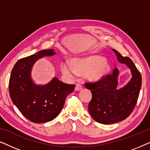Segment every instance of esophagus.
Listing matches in <instances>:
<instances>
[{
	"instance_id": "obj_1",
	"label": "esophagus",
	"mask_w": 150,
	"mask_h": 150,
	"mask_svg": "<svg viewBox=\"0 0 150 150\" xmlns=\"http://www.w3.org/2000/svg\"><path fill=\"white\" fill-rule=\"evenodd\" d=\"M83 89V87H82V85L81 84H76V87H75V90L76 91H81V90Z\"/></svg>"
}]
</instances>
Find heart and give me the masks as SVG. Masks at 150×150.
<instances>
[{
  "instance_id": "1",
  "label": "heart",
  "mask_w": 150,
  "mask_h": 150,
  "mask_svg": "<svg viewBox=\"0 0 150 150\" xmlns=\"http://www.w3.org/2000/svg\"><path fill=\"white\" fill-rule=\"evenodd\" d=\"M110 69L109 63L97 54L73 59L71 63L67 61H63L61 63V72L67 77L71 78L76 74H85L87 79L91 81H98L104 79Z\"/></svg>"
}]
</instances>
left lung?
Wrapping results in <instances>:
<instances>
[{
  "instance_id": "1",
  "label": "left lung",
  "mask_w": 150,
  "mask_h": 150,
  "mask_svg": "<svg viewBox=\"0 0 150 150\" xmlns=\"http://www.w3.org/2000/svg\"><path fill=\"white\" fill-rule=\"evenodd\" d=\"M112 50L119 62L130 69L132 78L126 85L118 89L119 69L115 67L111 75L98 82L85 84L92 93L88 106L89 113L96 122L103 124L121 122L130 115L137 104L142 83L141 74L132 61Z\"/></svg>"
}]
</instances>
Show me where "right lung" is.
Here are the masks:
<instances>
[{
    "mask_svg": "<svg viewBox=\"0 0 150 150\" xmlns=\"http://www.w3.org/2000/svg\"><path fill=\"white\" fill-rule=\"evenodd\" d=\"M56 54L53 49L42 50L17 61L9 79V95L14 105L30 122L42 124L56 118L64 106L65 98L74 90L54 77L46 85H37L31 77L35 63Z\"/></svg>",
    "mask_w": 150,
    "mask_h": 150,
    "instance_id": "1",
    "label": "right lung"
}]
</instances>
